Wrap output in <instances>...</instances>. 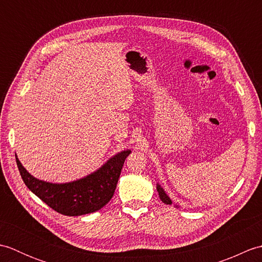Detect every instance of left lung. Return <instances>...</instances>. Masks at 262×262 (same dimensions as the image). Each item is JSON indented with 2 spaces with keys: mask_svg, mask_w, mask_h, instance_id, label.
<instances>
[{
  "mask_svg": "<svg viewBox=\"0 0 262 262\" xmlns=\"http://www.w3.org/2000/svg\"><path fill=\"white\" fill-rule=\"evenodd\" d=\"M157 190H158V192H159V197H160V199L162 200V202L164 203V204H166V205H171L172 204V200L170 199V197L168 196V194H166V192L164 191V189L161 187L159 183L157 185ZM176 207H179V206L178 205H176Z\"/></svg>",
  "mask_w": 262,
  "mask_h": 262,
  "instance_id": "left-lung-1",
  "label": "left lung"
}]
</instances>
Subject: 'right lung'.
<instances>
[{"label": "right lung", "mask_w": 262, "mask_h": 262, "mask_svg": "<svg viewBox=\"0 0 262 262\" xmlns=\"http://www.w3.org/2000/svg\"><path fill=\"white\" fill-rule=\"evenodd\" d=\"M130 149H124L110 158L100 168L71 182L53 183L31 176L15 155L22 180L37 197L57 213L81 216L101 209L113 198L122 165Z\"/></svg>", "instance_id": "1"}]
</instances>
